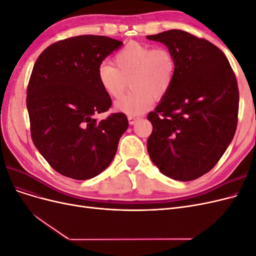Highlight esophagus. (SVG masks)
<instances>
[{
  "label": "esophagus",
  "instance_id": "1",
  "mask_svg": "<svg viewBox=\"0 0 256 256\" xmlns=\"http://www.w3.org/2000/svg\"><path fill=\"white\" fill-rule=\"evenodd\" d=\"M142 120V116H138V115H130L128 116V120H129V124L130 125H134V124Z\"/></svg>",
  "mask_w": 256,
  "mask_h": 256
}]
</instances>
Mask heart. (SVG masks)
<instances>
[{
	"label": "heart",
	"mask_w": 256,
	"mask_h": 256,
	"mask_svg": "<svg viewBox=\"0 0 256 256\" xmlns=\"http://www.w3.org/2000/svg\"><path fill=\"white\" fill-rule=\"evenodd\" d=\"M114 65L104 62L98 68V80L113 98L120 97L128 86L129 94L115 102L116 110L129 114L146 111L154 98H164L171 88L176 72L173 53L166 48L129 42L114 56Z\"/></svg>",
	"instance_id": "heart-1"
}]
</instances>
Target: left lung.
Instances as JSON below:
<instances>
[{
    "mask_svg": "<svg viewBox=\"0 0 256 256\" xmlns=\"http://www.w3.org/2000/svg\"><path fill=\"white\" fill-rule=\"evenodd\" d=\"M146 38L164 44L176 62L171 88L147 115L152 125L147 150L162 174L194 180L218 164L234 138L239 106L235 74L218 47L184 30Z\"/></svg>",
    "mask_w": 256,
    "mask_h": 256,
    "instance_id": "obj_1",
    "label": "left lung"
}]
</instances>
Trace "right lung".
Returning a JSON list of instances; mask_svg holds the SVG:
<instances>
[{
	"label": "right lung",
	"mask_w": 256,
	"mask_h": 256,
	"mask_svg": "<svg viewBox=\"0 0 256 256\" xmlns=\"http://www.w3.org/2000/svg\"><path fill=\"white\" fill-rule=\"evenodd\" d=\"M122 42L81 35L49 46L36 60L26 90L30 136L56 171L76 180L97 176L110 166L127 116L106 112L111 97L98 80L102 60Z\"/></svg>",
	"instance_id": "add662e5"
}]
</instances>
